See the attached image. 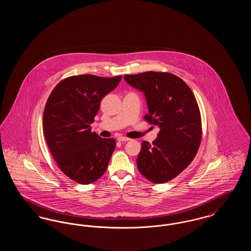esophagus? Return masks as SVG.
Returning a JSON list of instances; mask_svg holds the SVG:
<instances>
[{
	"label": "esophagus",
	"mask_w": 251,
	"mask_h": 251,
	"mask_svg": "<svg viewBox=\"0 0 251 251\" xmlns=\"http://www.w3.org/2000/svg\"><path fill=\"white\" fill-rule=\"evenodd\" d=\"M118 140L120 141V142H126V141H129L130 138L125 137V136H119V137H118Z\"/></svg>",
	"instance_id": "1"
}]
</instances>
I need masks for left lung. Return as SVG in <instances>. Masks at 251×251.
<instances>
[{"label": "left lung", "mask_w": 251, "mask_h": 251, "mask_svg": "<svg viewBox=\"0 0 251 251\" xmlns=\"http://www.w3.org/2000/svg\"><path fill=\"white\" fill-rule=\"evenodd\" d=\"M124 79L144 92L149 108L144 119L160 128L152 144H141L137 168L151 182H167L188 167L199 151L202 128L197 100L187 84L169 72H143Z\"/></svg>", "instance_id": "left-lung-1"}]
</instances>
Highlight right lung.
<instances>
[{
    "instance_id": "right-lung-1",
    "label": "right lung",
    "mask_w": 251,
    "mask_h": 251,
    "mask_svg": "<svg viewBox=\"0 0 251 251\" xmlns=\"http://www.w3.org/2000/svg\"><path fill=\"white\" fill-rule=\"evenodd\" d=\"M122 76L91 74L62 80L50 94L43 113V132L60 170L72 180L89 184L107 169L116 148L114 138H101L90 124L102 98L114 90Z\"/></svg>"
}]
</instances>
